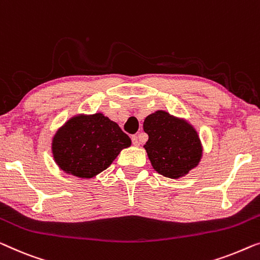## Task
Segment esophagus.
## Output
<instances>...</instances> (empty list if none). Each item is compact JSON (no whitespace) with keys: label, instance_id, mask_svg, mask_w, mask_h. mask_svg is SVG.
<instances>
[{"label":"esophagus","instance_id":"esophagus-1","mask_svg":"<svg viewBox=\"0 0 260 260\" xmlns=\"http://www.w3.org/2000/svg\"><path fill=\"white\" fill-rule=\"evenodd\" d=\"M131 139H133V144L135 146H138L139 145V141H138V137L137 136H133V137H131Z\"/></svg>","mask_w":260,"mask_h":260}]
</instances>
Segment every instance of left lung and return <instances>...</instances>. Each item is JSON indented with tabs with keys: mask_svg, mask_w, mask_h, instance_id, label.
Masks as SVG:
<instances>
[{
	"mask_svg": "<svg viewBox=\"0 0 260 260\" xmlns=\"http://www.w3.org/2000/svg\"><path fill=\"white\" fill-rule=\"evenodd\" d=\"M143 129L149 136L143 148L158 174L178 179L198 167L203 144L198 131L187 119L157 110L146 116Z\"/></svg>",
	"mask_w": 260,
	"mask_h": 260,
	"instance_id": "obj_1",
	"label": "left lung"
}]
</instances>
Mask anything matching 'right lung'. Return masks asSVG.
Returning a JSON list of instances; mask_svg holds the SVG:
<instances>
[{
    "label": "right lung",
    "mask_w": 260,
    "mask_h": 260,
    "mask_svg": "<svg viewBox=\"0 0 260 260\" xmlns=\"http://www.w3.org/2000/svg\"><path fill=\"white\" fill-rule=\"evenodd\" d=\"M130 145V137L103 112L77 114L56 130L51 152L63 172L90 179L110 167Z\"/></svg>",
    "instance_id": "right-lung-1"
}]
</instances>
